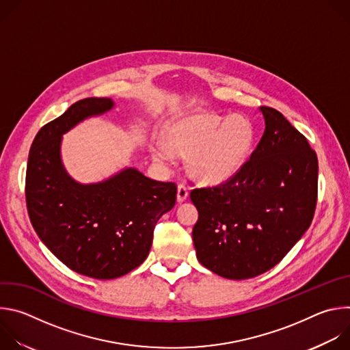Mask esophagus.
<instances>
[{
  "mask_svg": "<svg viewBox=\"0 0 350 350\" xmlns=\"http://www.w3.org/2000/svg\"><path fill=\"white\" fill-rule=\"evenodd\" d=\"M187 198H188V189H187L185 185L180 184V185L177 187V202L181 204V202L185 201Z\"/></svg>",
  "mask_w": 350,
  "mask_h": 350,
  "instance_id": "34e87169",
  "label": "esophagus"
}]
</instances>
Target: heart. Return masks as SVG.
Listing matches in <instances>:
<instances>
[{
  "label": "heart",
  "instance_id": "obj_1",
  "mask_svg": "<svg viewBox=\"0 0 350 350\" xmlns=\"http://www.w3.org/2000/svg\"><path fill=\"white\" fill-rule=\"evenodd\" d=\"M166 144L155 141L151 157L166 165L173 152L189 157L192 174L205 184L217 185L235 177L252 155L258 130L251 118L234 115L227 119L213 112L181 116L166 126Z\"/></svg>",
  "mask_w": 350,
  "mask_h": 350
}]
</instances>
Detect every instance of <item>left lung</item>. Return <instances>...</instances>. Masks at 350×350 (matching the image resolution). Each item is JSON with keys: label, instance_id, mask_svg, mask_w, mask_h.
I'll return each instance as SVG.
<instances>
[{"label": "left lung", "instance_id": "1", "mask_svg": "<svg viewBox=\"0 0 350 350\" xmlns=\"http://www.w3.org/2000/svg\"><path fill=\"white\" fill-rule=\"evenodd\" d=\"M265 133L230 181L191 191L196 258L228 280L273 269L310 227L317 202V155L278 111L260 107Z\"/></svg>", "mask_w": 350, "mask_h": 350}]
</instances>
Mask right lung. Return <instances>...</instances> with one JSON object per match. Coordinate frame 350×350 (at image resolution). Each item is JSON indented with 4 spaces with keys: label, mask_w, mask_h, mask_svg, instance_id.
<instances>
[{
    "label": "right lung",
    "mask_w": 350,
    "mask_h": 350,
    "mask_svg": "<svg viewBox=\"0 0 350 350\" xmlns=\"http://www.w3.org/2000/svg\"><path fill=\"white\" fill-rule=\"evenodd\" d=\"M115 108L85 98L36 135L27 161L26 204L38 238L70 270L96 280L122 277L148 256L158 220L173 209L177 187L124 167L83 184L62 162L64 134Z\"/></svg>",
    "instance_id": "obj_1"
}]
</instances>
